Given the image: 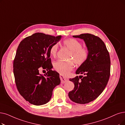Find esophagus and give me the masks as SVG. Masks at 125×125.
<instances>
[{"mask_svg": "<svg viewBox=\"0 0 125 125\" xmlns=\"http://www.w3.org/2000/svg\"><path fill=\"white\" fill-rule=\"evenodd\" d=\"M60 78H61V83H65L66 82H67L68 81V78H66L64 77L63 76H62V75H60Z\"/></svg>", "mask_w": 125, "mask_h": 125, "instance_id": "1", "label": "esophagus"}]
</instances>
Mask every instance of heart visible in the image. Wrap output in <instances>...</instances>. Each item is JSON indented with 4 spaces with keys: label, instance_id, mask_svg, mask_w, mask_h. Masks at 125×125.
<instances>
[{
    "label": "heart",
    "instance_id": "1",
    "mask_svg": "<svg viewBox=\"0 0 125 125\" xmlns=\"http://www.w3.org/2000/svg\"><path fill=\"white\" fill-rule=\"evenodd\" d=\"M63 45L67 47L71 53L69 56V59H72L78 65H81L85 62L89 56V51L86 48L82 47V43L78 40L74 38L66 39L63 42ZM58 48V44L55 43L50 49V53L52 56H55ZM54 69L56 72L67 76L74 68V64L72 61L64 62L58 60L54 63Z\"/></svg>",
    "mask_w": 125,
    "mask_h": 125
}]
</instances>
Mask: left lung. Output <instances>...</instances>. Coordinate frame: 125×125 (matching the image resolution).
I'll list each match as a JSON object with an SVG mask.
<instances>
[{
  "label": "left lung",
  "mask_w": 125,
  "mask_h": 125,
  "mask_svg": "<svg viewBox=\"0 0 125 125\" xmlns=\"http://www.w3.org/2000/svg\"><path fill=\"white\" fill-rule=\"evenodd\" d=\"M73 37L83 40L89 56L76 71V74L84 76L70 78L74 88L68 95L73 102L87 104L98 97L106 87L110 74V58L105 44L99 37L89 33Z\"/></svg>",
  "instance_id": "8db88e82"
}]
</instances>
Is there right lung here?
Here are the masks:
<instances>
[{"mask_svg": "<svg viewBox=\"0 0 125 125\" xmlns=\"http://www.w3.org/2000/svg\"><path fill=\"white\" fill-rule=\"evenodd\" d=\"M62 37L36 33L19 44L13 62L15 80L20 94L31 104L40 106L49 102L53 89L61 83L59 73L51 70L50 49ZM41 67L47 72L40 74Z\"/></svg>", "mask_w": 125, "mask_h": 125, "instance_id": "1", "label": "right lung"}]
</instances>
